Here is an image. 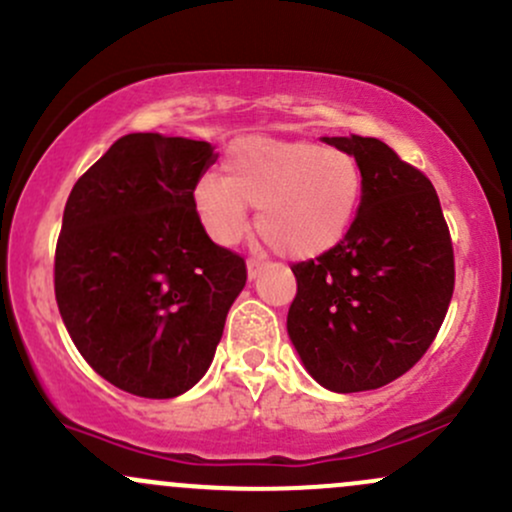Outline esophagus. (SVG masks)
Masks as SVG:
<instances>
[{
	"label": "esophagus",
	"instance_id": "34e87169",
	"mask_svg": "<svg viewBox=\"0 0 512 512\" xmlns=\"http://www.w3.org/2000/svg\"><path fill=\"white\" fill-rule=\"evenodd\" d=\"M263 268H266V263H263L261 258H249V261H246V273H249V280H256L258 276H261Z\"/></svg>",
	"mask_w": 512,
	"mask_h": 512
}]
</instances>
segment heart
I'll list each match as a JSON object with an SVG mask.
<instances>
[{
    "label": "heart",
    "instance_id": "heart-1",
    "mask_svg": "<svg viewBox=\"0 0 512 512\" xmlns=\"http://www.w3.org/2000/svg\"><path fill=\"white\" fill-rule=\"evenodd\" d=\"M224 180L205 175L192 210L214 244L234 246L249 232V207L263 239L293 261L317 258L344 241L361 202L354 156L312 141L246 136L229 146Z\"/></svg>",
    "mask_w": 512,
    "mask_h": 512
}]
</instances>
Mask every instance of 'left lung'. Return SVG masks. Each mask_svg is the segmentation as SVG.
<instances>
[{
    "instance_id": "1",
    "label": "left lung",
    "mask_w": 512,
    "mask_h": 512,
    "mask_svg": "<svg viewBox=\"0 0 512 512\" xmlns=\"http://www.w3.org/2000/svg\"><path fill=\"white\" fill-rule=\"evenodd\" d=\"M356 158L361 202L344 241L295 263L288 337L332 393L381 388L430 349L454 293V251L439 197L417 168L371 136H322Z\"/></svg>"
}]
</instances>
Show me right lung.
<instances>
[{"label": "right lung", "mask_w": 512, "mask_h": 512, "mask_svg": "<svg viewBox=\"0 0 512 512\" xmlns=\"http://www.w3.org/2000/svg\"><path fill=\"white\" fill-rule=\"evenodd\" d=\"M217 156L207 141L122 136L65 202L60 317L87 364L139 398H175L205 376L246 285L244 258L214 244L192 210Z\"/></svg>", "instance_id": "right-lung-1"}]
</instances>
